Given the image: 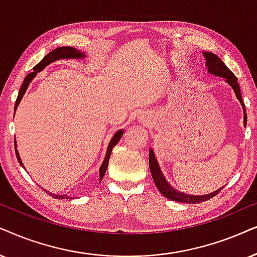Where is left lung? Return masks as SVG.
I'll return each mask as SVG.
<instances>
[{
	"label": "left lung",
	"mask_w": 257,
	"mask_h": 257,
	"mask_svg": "<svg viewBox=\"0 0 257 257\" xmlns=\"http://www.w3.org/2000/svg\"><path fill=\"white\" fill-rule=\"evenodd\" d=\"M203 56L205 58L206 63L205 66L207 69V73L212 74V76L220 77L225 79V82L232 87L233 92L237 97V99L241 103L243 108V125H246V113H245V106L244 103L242 100L241 95V89H239L238 83H237V78L231 71H230L226 65L220 60L219 57H217L216 54L211 53V52H203ZM149 170H151L153 180H154L155 185H157L158 190L160 191L162 196H165L168 199L173 201H179V203H190V204H197V203H203V201L209 200L210 198L215 197L217 193L222 190L223 186L218 188V190L213 191V192L207 193V194H201V196H193V194L184 193L181 191H178L177 188H174L172 185L168 183L166 178H165L164 173L161 172L160 165L155 157V153L152 149H149Z\"/></svg>",
	"instance_id": "left-lung-1"
}]
</instances>
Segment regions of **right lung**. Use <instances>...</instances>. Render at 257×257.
Instances as JSON below:
<instances>
[{
    "instance_id": "obj_1",
    "label": "right lung",
    "mask_w": 257,
    "mask_h": 257,
    "mask_svg": "<svg viewBox=\"0 0 257 257\" xmlns=\"http://www.w3.org/2000/svg\"><path fill=\"white\" fill-rule=\"evenodd\" d=\"M84 58H86L85 53L84 52H80L76 50L74 47H69V46H65V47H58L56 48V50L51 51L50 53L47 54V56L44 57V59H42L40 63H39L38 65H35L34 66V71L33 72H31L29 74H27V77L25 78L24 83H22V86L20 91H19V95H18V98H16V102H15V111L16 109H18L19 104H20L22 97L25 96L26 91H27L29 84H31L32 80L34 79L35 77H37V74L39 72H41L42 70L45 69V67L48 66V65L54 63V61L57 60H61V59H84ZM123 135V129H121V131H117L115 133V135L112 136L111 140H110L109 145H108V148H106V153H105V158L104 160H103L102 165H100L99 167V183L102 181L103 177H104L105 172H106V168H108V164H109V159H110V155H111V152H112V148L115 147L116 145L118 144V141L121 140ZM15 153H16V158H18L19 162H20V165L22 167L25 168L24 164H22L21 161V158H20V154H19L18 149H16V140H15ZM46 191V190H45ZM47 193L52 194V197L56 198V199H65V198H67L69 199V197L66 196V194H54V193H51L48 192V191H46Z\"/></svg>"
}]
</instances>
